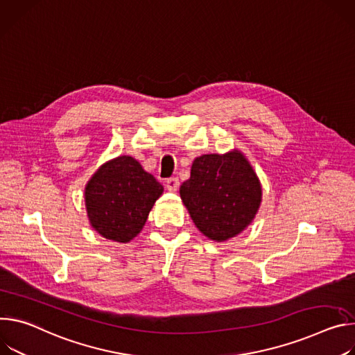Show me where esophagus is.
<instances>
[{
	"mask_svg": "<svg viewBox=\"0 0 355 355\" xmlns=\"http://www.w3.org/2000/svg\"><path fill=\"white\" fill-rule=\"evenodd\" d=\"M179 187V179L178 178H171L166 180V189L169 191H176Z\"/></svg>",
	"mask_w": 355,
	"mask_h": 355,
	"instance_id": "34e87169",
	"label": "esophagus"
}]
</instances>
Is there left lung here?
Instances as JSON below:
<instances>
[{"label": "left lung", "instance_id": "1", "mask_svg": "<svg viewBox=\"0 0 355 355\" xmlns=\"http://www.w3.org/2000/svg\"><path fill=\"white\" fill-rule=\"evenodd\" d=\"M179 193L194 225L216 243L241 234L262 203L259 178L239 149L196 157Z\"/></svg>", "mask_w": 355, "mask_h": 355}]
</instances>
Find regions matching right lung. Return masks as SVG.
<instances>
[{"label": "right lung", "mask_w": 355, "mask_h": 355, "mask_svg": "<svg viewBox=\"0 0 355 355\" xmlns=\"http://www.w3.org/2000/svg\"><path fill=\"white\" fill-rule=\"evenodd\" d=\"M164 186L130 155L104 162L85 187L92 228L101 237L127 244L142 231Z\"/></svg>", "instance_id": "add662e5"}]
</instances>
